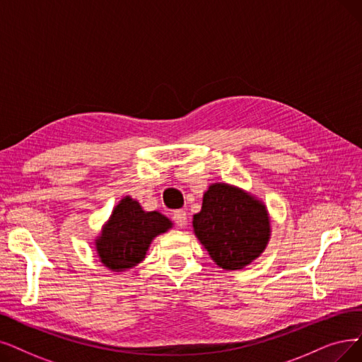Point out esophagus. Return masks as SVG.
Here are the masks:
<instances>
[{
  "label": "esophagus",
  "instance_id": "esophagus-1",
  "mask_svg": "<svg viewBox=\"0 0 362 362\" xmlns=\"http://www.w3.org/2000/svg\"><path fill=\"white\" fill-rule=\"evenodd\" d=\"M172 220L178 227H184L187 224V212L184 209H177L172 214Z\"/></svg>",
  "mask_w": 362,
  "mask_h": 362
}]
</instances>
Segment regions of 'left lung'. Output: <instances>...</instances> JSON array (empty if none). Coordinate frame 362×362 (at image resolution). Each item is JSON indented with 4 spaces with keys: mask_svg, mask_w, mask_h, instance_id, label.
<instances>
[{
    "mask_svg": "<svg viewBox=\"0 0 362 362\" xmlns=\"http://www.w3.org/2000/svg\"><path fill=\"white\" fill-rule=\"evenodd\" d=\"M266 206L228 184H212L202 211L193 216L194 233L214 262L238 270L266 248L270 226Z\"/></svg>",
    "mask_w": 362,
    "mask_h": 362,
    "instance_id": "obj_1",
    "label": "left lung"
}]
</instances>
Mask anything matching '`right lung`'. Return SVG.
I'll list each match as a JSON object with an SVG mask.
<instances>
[{"instance_id":"right-lung-1","label":"right lung","mask_w":362,"mask_h":362,"mask_svg":"<svg viewBox=\"0 0 362 362\" xmlns=\"http://www.w3.org/2000/svg\"><path fill=\"white\" fill-rule=\"evenodd\" d=\"M170 226L165 215L142 211L136 200L124 197L96 240L100 262L115 272L136 266L146 257L153 238L165 233Z\"/></svg>"}]
</instances>
